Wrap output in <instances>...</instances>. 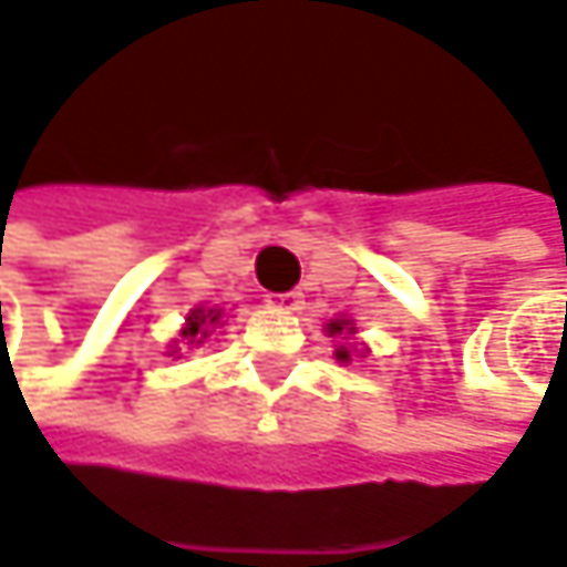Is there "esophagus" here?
Here are the masks:
<instances>
[{
	"mask_svg": "<svg viewBox=\"0 0 567 567\" xmlns=\"http://www.w3.org/2000/svg\"><path fill=\"white\" fill-rule=\"evenodd\" d=\"M301 295L298 291H285V295H269V308L279 315H298L301 311Z\"/></svg>",
	"mask_w": 567,
	"mask_h": 567,
	"instance_id": "34e87169",
	"label": "esophagus"
}]
</instances>
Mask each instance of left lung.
Returning <instances> with one entry per match:
<instances>
[{
  "instance_id": "1",
  "label": "left lung",
  "mask_w": 567,
  "mask_h": 567,
  "mask_svg": "<svg viewBox=\"0 0 567 567\" xmlns=\"http://www.w3.org/2000/svg\"><path fill=\"white\" fill-rule=\"evenodd\" d=\"M324 331H328V337H334V360H340V363H350L353 357H367V353H370V347H367L363 340H353L357 324H353L350 318H334V321H328Z\"/></svg>"
}]
</instances>
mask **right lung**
I'll return each mask as SVG.
<instances>
[{"instance_id":"obj_1","label":"right lung","mask_w":567,"mask_h":567,"mask_svg":"<svg viewBox=\"0 0 567 567\" xmlns=\"http://www.w3.org/2000/svg\"><path fill=\"white\" fill-rule=\"evenodd\" d=\"M227 321H224V308H190L184 324H181L178 337L168 343V357L181 353V343L184 347H200L204 340H210L214 331H220Z\"/></svg>"}]
</instances>
